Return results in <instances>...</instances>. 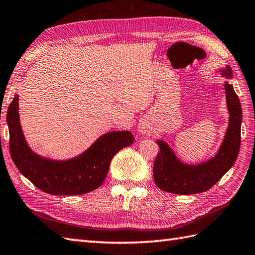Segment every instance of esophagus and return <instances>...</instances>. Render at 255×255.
Instances as JSON below:
<instances>
[{
    "mask_svg": "<svg viewBox=\"0 0 255 255\" xmlns=\"http://www.w3.org/2000/svg\"><path fill=\"white\" fill-rule=\"evenodd\" d=\"M139 131L141 133H148V127L145 125H140L139 126Z\"/></svg>",
    "mask_w": 255,
    "mask_h": 255,
    "instance_id": "1",
    "label": "esophagus"
}]
</instances>
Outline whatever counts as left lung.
I'll return each instance as SVG.
<instances>
[{"instance_id":"left-lung-1","label":"left lung","mask_w":255,"mask_h":255,"mask_svg":"<svg viewBox=\"0 0 255 255\" xmlns=\"http://www.w3.org/2000/svg\"><path fill=\"white\" fill-rule=\"evenodd\" d=\"M231 77V69L223 71ZM227 105L230 113L229 127L217 155L197 165L183 164L164 141L159 140L160 151L153 165V178L160 189L178 195H191L208 191L235 164L241 143L242 110L240 100L232 85L226 82Z\"/></svg>"}]
</instances>
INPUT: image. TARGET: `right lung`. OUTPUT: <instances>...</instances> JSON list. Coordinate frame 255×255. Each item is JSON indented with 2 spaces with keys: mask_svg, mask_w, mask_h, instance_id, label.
<instances>
[{
  "mask_svg": "<svg viewBox=\"0 0 255 255\" xmlns=\"http://www.w3.org/2000/svg\"><path fill=\"white\" fill-rule=\"evenodd\" d=\"M6 119L9 152L15 165L36 187L51 195H81L99 188L113 156L134 141L130 131L108 132L77 158L58 162L40 158L27 145L19 125L18 95L10 102Z\"/></svg>",
  "mask_w": 255,
  "mask_h": 255,
  "instance_id": "right-lung-1",
  "label": "right lung"
}]
</instances>
